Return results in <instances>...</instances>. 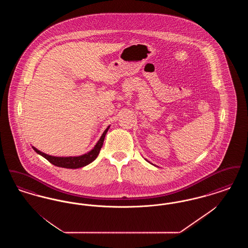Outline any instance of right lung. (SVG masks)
<instances>
[{
  "label": "right lung",
  "instance_id": "1",
  "mask_svg": "<svg viewBox=\"0 0 248 248\" xmlns=\"http://www.w3.org/2000/svg\"><path fill=\"white\" fill-rule=\"evenodd\" d=\"M109 128V126H108L104 133L102 134L100 140L96 143V145L94 146V149L87 153V154H83L81 156H77V157H56V156H51L48 154H44L40 151H38L36 148L32 147L33 150L35 151L37 154L42 155L43 157H45L48 162H50L52 165L59 166V167H64V168H71V169H75V168H80L85 165H89L90 163H92L94 159L97 157V155L99 154L104 139L106 136L107 132Z\"/></svg>",
  "mask_w": 248,
  "mask_h": 248
}]
</instances>
